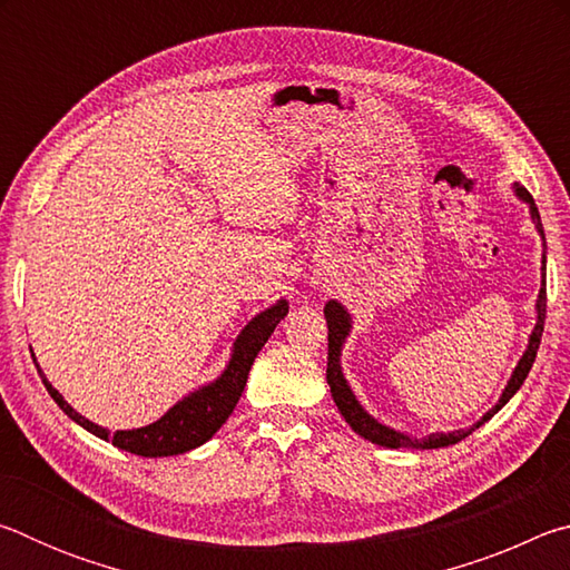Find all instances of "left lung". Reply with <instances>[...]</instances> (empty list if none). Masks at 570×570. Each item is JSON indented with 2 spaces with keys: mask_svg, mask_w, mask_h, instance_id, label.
<instances>
[{
  "mask_svg": "<svg viewBox=\"0 0 570 570\" xmlns=\"http://www.w3.org/2000/svg\"><path fill=\"white\" fill-rule=\"evenodd\" d=\"M515 190H518L520 198L528 200V204H530V214H533L535 226H538L540 234H543V224H540V216H538V208L533 204V196H530V193L523 186H518ZM543 272H546V256H543ZM324 316H326V324H330V356H326V382H330L332 397L336 402V407H340L342 417L356 432V435H362L364 440H370V442H374V445H382V448H424V450L448 448V445H455V442H460V440H465L472 430L480 428L482 422H488L490 417H493V414L500 407H503V404L520 390V384L525 382L530 366H533V362H535V354H538V346H540V336H543V322H546V274H543V288H540V294H538V324H535L533 334H530L528 350L523 354V360L518 362L513 377H510L508 387L503 392V397H500V402L495 404V407L490 410L485 417H482L475 424V428L448 432V435H430L428 440H412L407 435H400V432L384 428V424H380L377 420H372L370 414H366L360 407V402L354 400L350 384H346V380L342 377V366H340L342 342H344V336L350 334V316H346L344 308L336 304V302H330V304L324 306Z\"/></svg>",
  "mask_w": 570,
  "mask_h": 570,
  "instance_id": "8db88e82",
  "label": "left lung"
}]
</instances>
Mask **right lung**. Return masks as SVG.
<instances>
[{
    "mask_svg": "<svg viewBox=\"0 0 570 570\" xmlns=\"http://www.w3.org/2000/svg\"><path fill=\"white\" fill-rule=\"evenodd\" d=\"M286 312H288V304L278 302L276 306L258 314L254 322H248L246 330L240 332V336L236 340V350H234V356H230L228 370L220 374V380H216L210 387L193 392L190 397L178 402L176 407L168 410L158 422L148 424V428L120 430V432H112V435L105 428H98L95 422L85 420L82 414H77L70 404L62 400V394L45 380L35 354L32 360H35L37 372H40L47 392H50V397L60 404V410L67 414V417L75 420L77 424H82V428L92 432V435L108 440L115 448L128 450L132 455H140V458L180 455V452H188L193 448L204 445L206 440L216 435L220 424L228 420V414L234 412V407L240 400V392L246 387L250 364H254L256 354L262 352V346L268 342V336L274 334L276 324L284 320Z\"/></svg>",
    "mask_w": 570,
    "mask_h": 570,
    "instance_id": "add662e5",
    "label": "right lung"
}]
</instances>
